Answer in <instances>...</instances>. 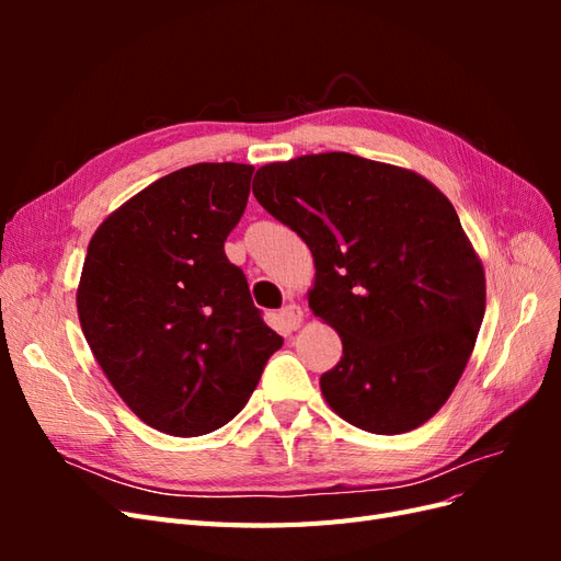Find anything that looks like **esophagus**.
Returning <instances> with one entry per match:
<instances>
[{
    "mask_svg": "<svg viewBox=\"0 0 561 561\" xmlns=\"http://www.w3.org/2000/svg\"><path fill=\"white\" fill-rule=\"evenodd\" d=\"M301 318H304V313H301V307H299V304H295V301L285 304V307L278 311V320H280V325H283L287 332L297 330V328L301 325Z\"/></svg>",
    "mask_w": 561,
    "mask_h": 561,
    "instance_id": "obj_1",
    "label": "esophagus"
}]
</instances>
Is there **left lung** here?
I'll use <instances>...</instances> for the list:
<instances>
[{"instance_id": "8db88e82", "label": "left lung", "mask_w": 561, "mask_h": 561, "mask_svg": "<svg viewBox=\"0 0 561 561\" xmlns=\"http://www.w3.org/2000/svg\"><path fill=\"white\" fill-rule=\"evenodd\" d=\"M252 194L313 254L309 307L344 346L320 377L328 404L377 435L426 423L463 375L486 295L447 196L346 151L268 163Z\"/></svg>"}]
</instances>
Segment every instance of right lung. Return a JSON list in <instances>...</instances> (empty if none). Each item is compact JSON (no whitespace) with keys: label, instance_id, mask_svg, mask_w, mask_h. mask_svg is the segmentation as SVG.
Segmentation results:
<instances>
[{"label":"right lung","instance_id":"1","mask_svg":"<svg viewBox=\"0 0 561 561\" xmlns=\"http://www.w3.org/2000/svg\"><path fill=\"white\" fill-rule=\"evenodd\" d=\"M254 168L194 163L151 182L89 243L77 293L83 336L116 393L175 437L222 428L283 346L225 241Z\"/></svg>","mask_w":561,"mask_h":561}]
</instances>
